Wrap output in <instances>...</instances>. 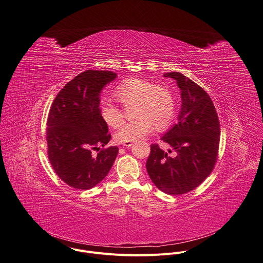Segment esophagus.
Wrapping results in <instances>:
<instances>
[{
  "label": "esophagus",
  "mask_w": 263,
  "mask_h": 263,
  "mask_svg": "<svg viewBox=\"0 0 263 263\" xmlns=\"http://www.w3.org/2000/svg\"><path fill=\"white\" fill-rule=\"evenodd\" d=\"M132 145H133L132 142H124L123 143V146H125V147H131Z\"/></svg>",
  "instance_id": "1"
}]
</instances>
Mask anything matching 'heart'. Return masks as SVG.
Masks as SVG:
<instances>
[{"mask_svg": "<svg viewBox=\"0 0 263 263\" xmlns=\"http://www.w3.org/2000/svg\"><path fill=\"white\" fill-rule=\"evenodd\" d=\"M115 97L124 105L135 103L134 120L124 123L115 137L119 142H132L153 131L167 126L176 114L173 92L164 85H156L142 78H131L122 82L115 90ZM100 112L108 126L117 127L123 120V111L110 97L100 102Z\"/></svg>", "mask_w": 263, "mask_h": 263, "instance_id": "1", "label": "heart"}]
</instances>
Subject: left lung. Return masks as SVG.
I'll use <instances>...</instances> for the list:
<instances>
[{
    "mask_svg": "<svg viewBox=\"0 0 263 263\" xmlns=\"http://www.w3.org/2000/svg\"><path fill=\"white\" fill-rule=\"evenodd\" d=\"M163 76L175 79L181 90L178 123L161 137L176 156L170 157L158 144H152L146 168L160 191L181 195L198 187L212 172L218 155L219 121L210 96L202 87L179 72Z\"/></svg>",
    "mask_w": 263,
    "mask_h": 263,
    "instance_id": "obj_1",
    "label": "left lung"
}]
</instances>
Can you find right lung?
<instances>
[{"mask_svg": "<svg viewBox=\"0 0 263 263\" xmlns=\"http://www.w3.org/2000/svg\"><path fill=\"white\" fill-rule=\"evenodd\" d=\"M117 74L87 70L57 95L47 121L48 156L53 171L67 185L88 190L108 174L119 148H105L110 139L100 112V96Z\"/></svg>", "mask_w": 263, "mask_h": 263, "instance_id": "add662e5", "label": "right lung"}]
</instances>
